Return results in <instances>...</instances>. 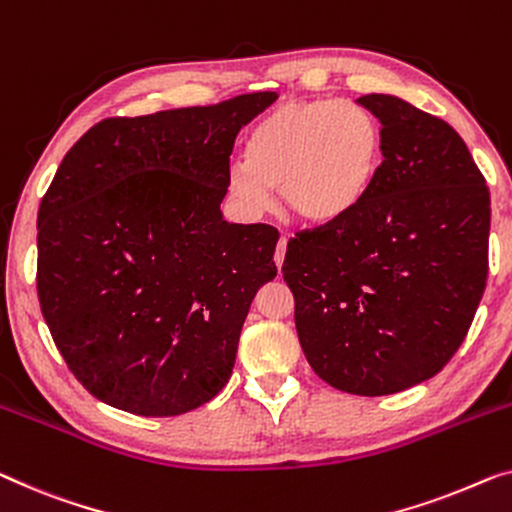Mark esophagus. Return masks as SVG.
<instances>
[{
	"instance_id": "obj_1",
	"label": "esophagus",
	"mask_w": 512,
	"mask_h": 512,
	"mask_svg": "<svg viewBox=\"0 0 512 512\" xmlns=\"http://www.w3.org/2000/svg\"><path fill=\"white\" fill-rule=\"evenodd\" d=\"M286 244H288V238H286V235H281L279 242H277V249H274V265H277V268H281V263H284Z\"/></svg>"
}]
</instances>
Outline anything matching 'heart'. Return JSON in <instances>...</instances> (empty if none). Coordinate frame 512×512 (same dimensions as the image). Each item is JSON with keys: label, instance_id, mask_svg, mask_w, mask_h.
<instances>
[{"label": "heart", "instance_id": "heart-1", "mask_svg": "<svg viewBox=\"0 0 512 512\" xmlns=\"http://www.w3.org/2000/svg\"><path fill=\"white\" fill-rule=\"evenodd\" d=\"M383 161V129L355 101H288L249 131L244 164L228 173V189L244 212H268L274 196L309 224L353 212L372 189Z\"/></svg>", "mask_w": 512, "mask_h": 512}]
</instances>
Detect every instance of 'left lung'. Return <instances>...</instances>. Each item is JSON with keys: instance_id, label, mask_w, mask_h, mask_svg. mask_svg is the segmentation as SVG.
Masks as SVG:
<instances>
[{"instance_id": "left-lung-1", "label": "left lung", "mask_w": 512, "mask_h": 512, "mask_svg": "<svg viewBox=\"0 0 512 512\" xmlns=\"http://www.w3.org/2000/svg\"><path fill=\"white\" fill-rule=\"evenodd\" d=\"M383 129L379 175L346 217L288 240L281 265L311 369L379 397L439 374L487 284L490 189L459 133L397 96L358 99Z\"/></svg>"}]
</instances>
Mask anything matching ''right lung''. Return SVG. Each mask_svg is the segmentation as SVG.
Segmentation results:
<instances>
[{
  "label": "right lung",
  "instance_id": "add662e5",
  "mask_svg": "<svg viewBox=\"0 0 512 512\" xmlns=\"http://www.w3.org/2000/svg\"><path fill=\"white\" fill-rule=\"evenodd\" d=\"M274 92L108 117L66 152L39 207L36 293L85 390L136 416H180L231 379L279 233L228 224L235 136Z\"/></svg>",
  "mask_w": 512,
  "mask_h": 512
}]
</instances>
